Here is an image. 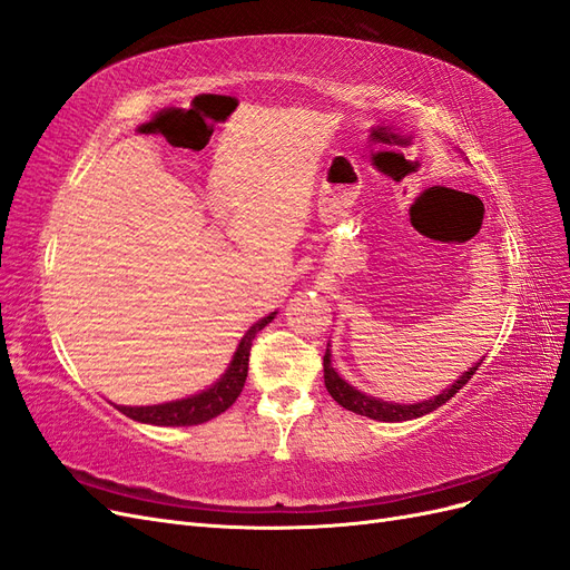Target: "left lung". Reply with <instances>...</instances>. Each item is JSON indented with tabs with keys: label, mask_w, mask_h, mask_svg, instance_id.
I'll return each mask as SVG.
<instances>
[{
	"label": "left lung",
	"mask_w": 570,
	"mask_h": 570,
	"mask_svg": "<svg viewBox=\"0 0 570 570\" xmlns=\"http://www.w3.org/2000/svg\"><path fill=\"white\" fill-rule=\"evenodd\" d=\"M483 362V360H481ZM481 362H475L473 366H469V370L459 376L452 385H448V389L443 393L433 395L431 400H424V402H412V405H400V402H385L381 397H372L366 395L362 391H357L355 385L347 383L345 379L338 376V372L332 366V351L326 347L324 353V385L328 395H332L341 407L351 410L355 414H362V416H370V419H376V421H410V419H416V416H424L433 410H438L440 405H445V402L450 397H454L459 391L464 389V385L469 383V379L475 374V370H479Z\"/></svg>",
	"instance_id": "1"
}]
</instances>
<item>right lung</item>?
<instances>
[{
	"label": "right lung",
	"instance_id": "right-lung-1",
	"mask_svg": "<svg viewBox=\"0 0 570 570\" xmlns=\"http://www.w3.org/2000/svg\"><path fill=\"white\" fill-rule=\"evenodd\" d=\"M277 312H269L267 317L261 322H255L248 332L244 334L242 343L236 345V353L225 370V374L219 376L210 389L200 391L196 395L173 400V402H163V405H149V407H125L116 405L125 416H130L139 424H154V426H196V424H206V421L215 419L217 414H223L229 410L236 397L242 395L244 383L248 376V355H250V345L255 334L265 328Z\"/></svg>",
	"mask_w": 570,
	"mask_h": 570
}]
</instances>
